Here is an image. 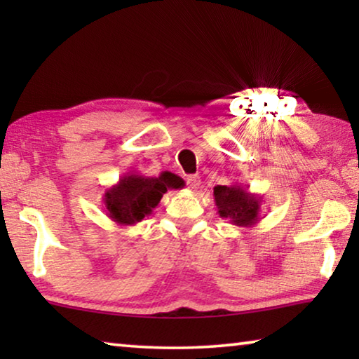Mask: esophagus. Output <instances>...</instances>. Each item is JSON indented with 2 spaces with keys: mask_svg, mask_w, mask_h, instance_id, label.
<instances>
[{
  "mask_svg": "<svg viewBox=\"0 0 359 359\" xmlns=\"http://www.w3.org/2000/svg\"><path fill=\"white\" fill-rule=\"evenodd\" d=\"M187 185L191 188V190H196L201 185V177L199 175H188L187 177Z\"/></svg>",
  "mask_w": 359,
  "mask_h": 359,
  "instance_id": "34e87169",
  "label": "esophagus"
}]
</instances>
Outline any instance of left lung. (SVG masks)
<instances>
[{"instance_id":"left-lung-1","label":"left lung","mask_w":359,"mask_h":359,"mask_svg":"<svg viewBox=\"0 0 359 359\" xmlns=\"http://www.w3.org/2000/svg\"><path fill=\"white\" fill-rule=\"evenodd\" d=\"M247 188L244 190L239 184L214 188L217 214L239 228H253L261 220L263 196L250 193Z\"/></svg>"}]
</instances>
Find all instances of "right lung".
<instances>
[{
    "instance_id": "obj_1",
    "label": "right lung",
    "mask_w": 359,
    "mask_h": 359,
    "mask_svg": "<svg viewBox=\"0 0 359 359\" xmlns=\"http://www.w3.org/2000/svg\"><path fill=\"white\" fill-rule=\"evenodd\" d=\"M182 185L184 180L169 171L158 177L126 172L104 191L106 215L120 226H133L151 214L168 190H179Z\"/></svg>"
}]
</instances>
